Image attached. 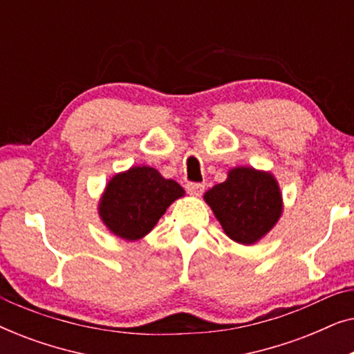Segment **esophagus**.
Masks as SVG:
<instances>
[{"label": "esophagus", "mask_w": 354, "mask_h": 354, "mask_svg": "<svg viewBox=\"0 0 354 354\" xmlns=\"http://www.w3.org/2000/svg\"><path fill=\"white\" fill-rule=\"evenodd\" d=\"M185 188H187L188 195H192V196H201L203 192H205V185H203V183H195V182L187 183Z\"/></svg>", "instance_id": "esophagus-1"}]
</instances>
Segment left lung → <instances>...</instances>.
Instances as JSON below:
<instances>
[{
	"label": "left lung",
	"instance_id": "8db88e82",
	"mask_svg": "<svg viewBox=\"0 0 354 354\" xmlns=\"http://www.w3.org/2000/svg\"><path fill=\"white\" fill-rule=\"evenodd\" d=\"M205 201L236 243L254 245L277 224L283 211L282 192L270 172L234 167L227 180L205 193Z\"/></svg>",
	"mask_w": 354,
	"mask_h": 354
}]
</instances>
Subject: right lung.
Returning <instances> with one entry per match:
<instances>
[{
    "label": "right lung",
    "mask_w": 354,
    "mask_h": 354,
    "mask_svg": "<svg viewBox=\"0 0 354 354\" xmlns=\"http://www.w3.org/2000/svg\"><path fill=\"white\" fill-rule=\"evenodd\" d=\"M185 190L154 167L133 166L111 178L100 198L98 214L115 236L127 241L143 239Z\"/></svg>",
    "instance_id": "add662e5"
}]
</instances>
